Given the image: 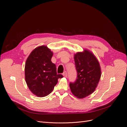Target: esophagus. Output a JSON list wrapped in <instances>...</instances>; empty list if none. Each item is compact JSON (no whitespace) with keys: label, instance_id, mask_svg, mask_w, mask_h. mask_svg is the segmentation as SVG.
I'll use <instances>...</instances> for the list:
<instances>
[{"label":"esophagus","instance_id":"34e87169","mask_svg":"<svg viewBox=\"0 0 127 127\" xmlns=\"http://www.w3.org/2000/svg\"><path fill=\"white\" fill-rule=\"evenodd\" d=\"M63 75L65 78L67 77V72L66 71H65L64 72V73H63Z\"/></svg>","mask_w":127,"mask_h":127}]
</instances>
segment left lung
Returning <instances> with one entry per match:
<instances>
[{
  "instance_id": "left-lung-1",
  "label": "left lung",
  "mask_w": 127,
  "mask_h": 127,
  "mask_svg": "<svg viewBox=\"0 0 127 127\" xmlns=\"http://www.w3.org/2000/svg\"><path fill=\"white\" fill-rule=\"evenodd\" d=\"M77 77L74 82H70L73 94L83 98L95 91L101 76L99 64L95 56L88 50L77 53L74 56Z\"/></svg>"
}]
</instances>
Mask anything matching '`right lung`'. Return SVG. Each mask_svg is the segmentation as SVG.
<instances>
[{
  "label": "right lung",
  "mask_w": 127,
  "mask_h": 127,
  "mask_svg": "<svg viewBox=\"0 0 127 127\" xmlns=\"http://www.w3.org/2000/svg\"><path fill=\"white\" fill-rule=\"evenodd\" d=\"M53 52L45 46L34 49L25 65V79L31 92L38 97H45L52 92L59 78L56 67L51 59Z\"/></svg>",
  "instance_id": "1"
}]
</instances>
